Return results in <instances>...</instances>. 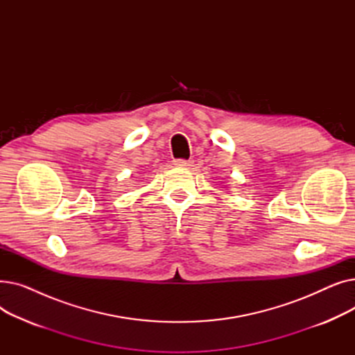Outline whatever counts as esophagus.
<instances>
[{"label": "esophagus", "mask_w": 355, "mask_h": 355, "mask_svg": "<svg viewBox=\"0 0 355 355\" xmlns=\"http://www.w3.org/2000/svg\"><path fill=\"white\" fill-rule=\"evenodd\" d=\"M174 165L175 166H180V168H190L193 165V161L191 159H175L174 161Z\"/></svg>", "instance_id": "34e87169"}]
</instances>
